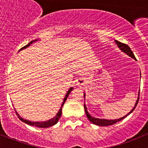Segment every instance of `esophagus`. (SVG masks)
<instances>
[{"label": "esophagus", "instance_id": "34e87169", "mask_svg": "<svg viewBox=\"0 0 148 148\" xmlns=\"http://www.w3.org/2000/svg\"><path fill=\"white\" fill-rule=\"evenodd\" d=\"M85 84V80L83 79H79L77 81V85L78 86H83Z\"/></svg>", "mask_w": 148, "mask_h": 148}]
</instances>
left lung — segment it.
I'll use <instances>...</instances> for the list:
<instances>
[{
	"mask_svg": "<svg viewBox=\"0 0 148 148\" xmlns=\"http://www.w3.org/2000/svg\"><path fill=\"white\" fill-rule=\"evenodd\" d=\"M115 42H116V44H117V46H119V48H120V49L122 51H124L125 53H126L127 54L129 55L130 56H131V57L133 58L134 59H135V60H136V58H135V55H134L133 52L132 51V50H131L130 48L129 47V46L127 45V44H123V43H121L118 41H115ZM139 95H140V93H139ZM84 97H85L84 95ZM138 102H139V97H138V100H137L136 104H135V107H133V109H132V110H131V111L130 112L128 113L127 115L124 116L123 117H121V118H120V119H117V120H104V119H98V118H95V117H92V116H91L90 114L88 113L87 110H86V105H85V104H84V110H85V112H86V117H87V118L89 119V120L92 123L95 124V125H99V126H109V125H114V124L117 123V122H120V121L123 120L124 118H125L127 116L129 115L130 113H132V112L134 111V110L135 109V107H136V106H137V104H138Z\"/></svg>",
	"mask_w": 148,
	"mask_h": 148,
	"instance_id": "obj_1",
	"label": "left lung"
}]
</instances>
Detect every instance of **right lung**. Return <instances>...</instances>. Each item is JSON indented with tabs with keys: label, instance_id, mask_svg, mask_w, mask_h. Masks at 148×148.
I'll return each instance as SVG.
<instances>
[{
	"label": "right lung",
	"instance_id": "obj_1",
	"mask_svg": "<svg viewBox=\"0 0 148 148\" xmlns=\"http://www.w3.org/2000/svg\"><path fill=\"white\" fill-rule=\"evenodd\" d=\"M36 41V39L34 40V41H31V42L29 43V44H28L27 45L23 46V47L21 48V49L20 50H21V49H25V48L28 47V46L31 45V44H32L33 42H34V41ZM72 89H73L72 87L70 88V89H69V91H68V92H67L66 95L64 99V102H63V103H62V107H61V109H60V110H59V112L57 113V114H56V115L55 116V117H53V118L51 119V120H48V121H46V122H30V121L26 120H24V119L22 118V117H21L20 116L18 115V113H16V114H17L18 117V118L20 119V120H21L22 122H25V123L28 124V125H31V126H35V127H41V128H46V127H49L53 126V125H56V124L57 123L58 121H59V118H60L61 116H62V107H63L64 104V103H65L66 100V99H67V97H68V96H69V95L70 92H71V91H72Z\"/></svg>",
	"mask_w": 148,
	"mask_h": 148
}]
</instances>
